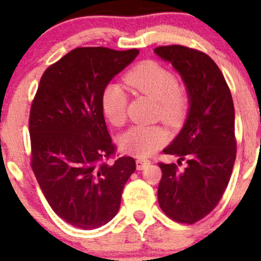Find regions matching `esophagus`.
<instances>
[{"label":"esophagus","mask_w":261,"mask_h":261,"mask_svg":"<svg viewBox=\"0 0 261 261\" xmlns=\"http://www.w3.org/2000/svg\"><path fill=\"white\" fill-rule=\"evenodd\" d=\"M149 164H150L149 160H143V159L136 160V168H138V170H143L144 168H146Z\"/></svg>","instance_id":"obj_1"}]
</instances>
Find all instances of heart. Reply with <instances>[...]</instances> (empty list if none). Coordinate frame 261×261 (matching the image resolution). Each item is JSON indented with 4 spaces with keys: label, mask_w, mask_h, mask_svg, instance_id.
Segmentation results:
<instances>
[{
    "label": "heart",
    "mask_w": 261,
    "mask_h": 261,
    "mask_svg": "<svg viewBox=\"0 0 261 261\" xmlns=\"http://www.w3.org/2000/svg\"><path fill=\"white\" fill-rule=\"evenodd\" d=\"M125 82L134 89L159 103L160 116L165 122L175 123L187 109V96L175 75L154 60L139 63L125 75ZM103 114L110 122L120 127L126 121L127 97L118 84L105 87L101 97ZM168 134L160 126H133L120 138L118 144L125 152L144 158L165 145Z\"/></svg>",
    "instance_id": "1"
}]
</instances>
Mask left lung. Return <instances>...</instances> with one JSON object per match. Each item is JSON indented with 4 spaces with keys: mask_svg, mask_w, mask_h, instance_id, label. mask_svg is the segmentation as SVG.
I'll use <instances>...</instances> for the list:
<instances>
[{
    "mask_svg": "<svg viewBox=\"0 0 261 261\" xmlns=\"http://www.w3.org/2000/svg\"><path fill=\"white\" fill-rule=\"evenodd\" d=\"M163 60L180 74L189 97L186 123L164 154L179 156L184 170L159 163L162 179L158 201L163 212L180 223L206 217L218 204L236 159L235 109L225 77L215 62L199 50L181 45L158 46Z\"/></svg>",
    "mask_w": 261,
    "mask_h": 261,
    "instance_id": "obj_1",
    "label": "left lung"
}]
</instances>
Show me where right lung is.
Here are the masks:
<instances>
[{
	"mask_svg": "<svg viewBox=\"0 0 261 261\" xmlns=\"http://www.w3.org/2000/svg\"><path fill=\"white\" fill-rule=\"evenodd\" d=\"M138 49L77 48L44 72L31 103V168L46 201L72 226L92 230L118 212L136 163L121 156L107 130L102 92Z\"/></svg>",
	"mask_w": 261,
	"mask_h": 261,
	"instance_id": "1",
	"label": "right lung"
}]
</instances>
